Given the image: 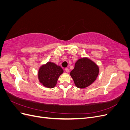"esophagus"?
Listing matches in <instances>:
<instances>
[{
	"label": "esophagus",
	"mask_w": 130,
	"mask_h": 130,
	"mask_svg": "<svg viewBox=\"0 0 130 130\" xmlns=\"http://www.w3.org/2000/svg\"><path fill=\"white\" fill-rule=\"evenodd\" d=\"M65 71H66L67 73H69V69H68V68H66L65 69Z\"/></svg>",
	"instance_id": "esophagus-1"
}]
</instances>
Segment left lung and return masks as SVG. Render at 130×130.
<instances>
[{"label":"left lung","mask_w":130,"mask_h":130,"mask_svg":"<svg viewBox=\"0 0 130 130\" xmlns=\"http://www.w3.org/2000/svg\"><path fill=\"white\" fill-rule=\"evenodd\" d=\"M98 74V67L89 59L84 58L76 62L70 75L77 87L84 88L95 80Z\"/></svg>","instance_id":"obj_1"}]
</instances>
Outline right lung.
<instances>
[{
  "mask_svg": "<svg viewBox=\"0 0 130 130\" xmlns=\"http://www.w3.org/2000/svg\"><path fill=\"white\" fill-rule=\"evenodd\" d=\"M63 70L61 67L54 63L48 62L42 66L38 72V78L41 83L45 87L53 88L56 85L58 78Z\"/></svg>",
  "mask_w": 130,
  "mask_h": 130,
  "instance_id": "obj_1",
  "label": "right lung"
}]
</instances>
